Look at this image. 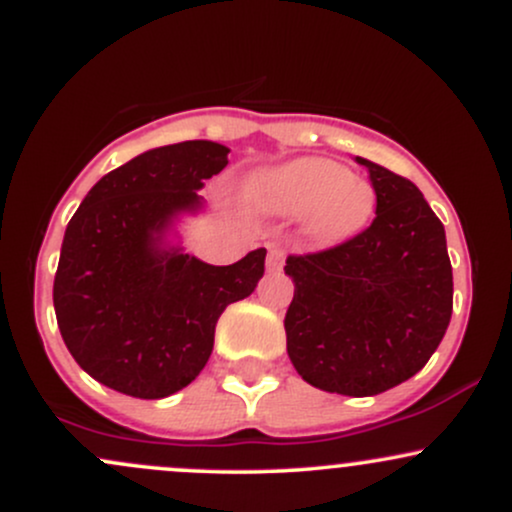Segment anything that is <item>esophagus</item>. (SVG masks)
<instances>
[{
    "label": "esophagus",
    "instance_id": "obj_1",
    "mask_svg": "<svg viewBox=\"0 0 512 512\" xmlns=\"http://www.w3.org/2000/svg\"><path fill=\"white\" fill-rule=\"evenodd\" d=\"M281 264H284V250L272 245V248H269V255H267V272H279Z\"/></svg>",
    "mask_w": 512,
    "mask_h": 512
}]
</instances>
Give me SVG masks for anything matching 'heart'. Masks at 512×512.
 <instances>
[{
	"label": "heart",
	"mask_w": 512,
	"mask_h": 512,
	"mask_svg": "<svg viewBox=\"0 0 512 512\" xmlns=\"http://www.w3.org/2000/svg\"><path fill=\"white\" fill-rule=\"evenodd\" d=\"M243 197L269 214L303 216L305 236L317 245L358 236L378 207L373 182L327 158H298L252 175Z\"/></svg>",
	"instance_id": "1"
}]
</instances>
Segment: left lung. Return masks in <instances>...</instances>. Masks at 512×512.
Returning <instances> with one entry per match:
<instances>
[{
  "label": "left lung",
  "mask_w": 512,
  "mask_h": 512,
  "mask_svg": "<svg viewBox=\"0 0 512 512\" xmlns=\"http://www.w3.org/2000/svg\"><path fill=\"white\" fill-rule=\"evenodd\" d=\"M378 209L337 248L289 257L286 351L317 390L373 397L426 366L452 315L445 228L414 182L368 158Z\"/></svg>",
  "instance_id": "obj_1"
}]
</instances>
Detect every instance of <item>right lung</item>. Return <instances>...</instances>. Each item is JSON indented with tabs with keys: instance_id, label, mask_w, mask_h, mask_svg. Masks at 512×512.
I'll use <instances>...</instances> for the list:
<instances>
[{
	"instance_id": "right-lung-1",
	"label": "right lung",
	"mask_w": 512,
	"mask_h": 512,
	"mask_svg": "<svg viewBox=\"0 0 512 512\" xmlns=\"http://www.w3.org/2000/svg\"><path fill=\"white\" fill-rule=\"evenodd\" d=\"M231 149L197 139L149 149L110 170L64 231L52 301L74 361L93 380L161 399L202 373L223 310L255 291L257 248L228 267L185 252L178 226L204 211V180Z\"/></svg>"
}]
</instances>
